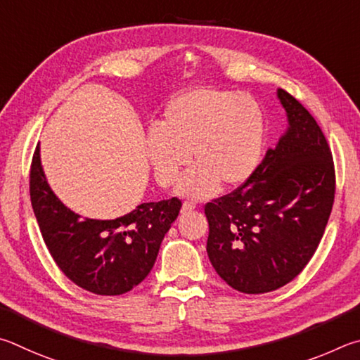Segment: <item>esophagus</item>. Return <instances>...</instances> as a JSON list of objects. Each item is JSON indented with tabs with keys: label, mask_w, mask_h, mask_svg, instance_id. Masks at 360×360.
Masks as SVG:
<instances>
[{
	"label": "esophagus",
	"mask_w": 360,
	"mask_h": 360,
	"mask_svg": "<svg viewBox=\"0 0 360 360\" xmlns=\"http://www.w3.org/2000/svg\"><path fill=\"white\" fill-rule=\"evenodd\" d=\"M194 209H196V205L193 202H184V205H181V213H190Z\"/></svg>",
	"instance_id": "esophagus-1"
}]
</instances>
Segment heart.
Segmentation results:
<instances>
[{
  "label": "heart",
  "instance_id": "1",
  "mask_svg": "<svg viewBox=\"0 0 360 360\" xmlns=\"http://www.w3.org/2000/svg\"><path fill=\"white\" fill-rule=\"evenodd\" d=\"M266 143V117L256 98L212 88H194L167 104L158 128L147 134V155L156 181L170 186L188 161L196 164L176 191L205 199L240 186L255 174Z\"/></svg>",
  "mask_w": 360,
  "mask_h": 360
}]
</instances>
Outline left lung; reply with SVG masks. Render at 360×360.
<instances>
[{"instance_id":"obj_1","label":"left lung","mask_w":360,"mask_h":360,"mask_svg":"<svg viewBox=\"0 0 360 360\" xmlns=\"http://www.w3.org/2000/svg\"><path fill=\"white\" fill-rule=\"evenodd\" d=\"M288 129L236 191L205 205L207 255L217 274L245 294L294 280L323 238L335 196L332 153L316 120L276 90Z\"/></svg>"}]
</instances>
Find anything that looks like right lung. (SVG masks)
<instances>
[{
	"instance_id": "obj_1",
	"label": "right lung",
	"mask_w": 360,
	"mask_h": 360,
	"mask_svg": "<svg viewBox=\"0 0 360 360\" xmlns=\"http://www.w3.org/2000/svg\"><path fill=\"white\" fill-rule=\"evenodd\" d=\"M30 196L56 266L75 285L98 295L124 294L145 280L181 209L172 198L141 204L115 219L82 218L49 186L39 147L31 162Z\"/></svg>"
}]
</instances>
